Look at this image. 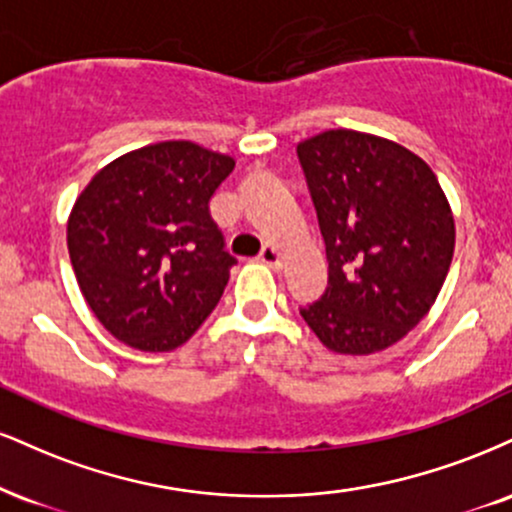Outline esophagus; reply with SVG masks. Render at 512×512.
<instances>
[{
    "label": "esophagus",
    "mask_w": 512,
    "mask_h": 512,
    "mask_svg": "<svg viewBox=\"0 0 512 512\" xmlns=\"http://www.w3.org/2000/svg\"><path fill=\"white\" fill-rule=\"evenodd\" d=\"M260 260L264 264H269L272 269H279L281 267V252H279V248H276V245L264 243V248L260 252Z\"/></svg>",
    "instance_id": "34e87169"
}]
</instances>
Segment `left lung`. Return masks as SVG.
<instances>
[{"instance_id": "8db88e82", "label": "left lung", "mask_w": 512, "mask_h": 512, "mask_svg": "<svg viewBox=\"0 0 512 512\" xmlns=\"http://www.w3.org/2000/svg\"><path fill=\"white\" fill-rule=\"evenodd\" d=\"M326 245L329 286L300 315L326 348L372 355L432 310L455 248L451 205L408 147L350 128L298 145Z\"/></svg>"}]
</instances>
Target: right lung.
Instances as JSON below:
<instances>
[{"label": "right lung", "instance_id": "add662e5", "mask_svg": "<svg viewBox=\"0 0 512 512\" xmlns=\"http://www.w3.org/2000/svg\"><path fill=\"white\" fill-rule=\"evenodd\" d=\"M233 157L190 140L121 155L78 195L66 243L80 293L104 329L169 353L209 317L236 264L209 217Z\"/></svg>", "mask_w": 512, "mask_h": 512}]
</instances>
